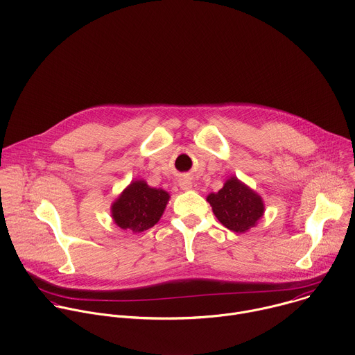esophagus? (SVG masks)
<instances>
[{
	"label": "esophagus",
	"mask_w": 355,
	"mask_h": 355,
	"mask_svg": "<svg viewBox=\"0 0 355 355\" xmlns=\"http://www.w3.org/2000/svg\"><path fill=\"white\" fill-rule=\"evenodd\" d=\"M180 187H181L182 189H189V188H192V182L189 181V178L184 177V178L180 180Z\"/></svg>",
	"instance_id": "esophagus-1"
}]
</instances>
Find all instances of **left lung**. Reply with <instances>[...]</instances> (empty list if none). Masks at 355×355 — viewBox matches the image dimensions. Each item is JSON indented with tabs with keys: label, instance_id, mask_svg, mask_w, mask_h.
Masks as SVG:
<instances>
[{
	"label": "left lung",
	"instance_id": "obj_1",
	"mask_svg": "<svg viewBox=\"0 0 355 355\" xmlns=\"http://www.w3.org/2000/svg\"><path fill=\"white\" fill-rule=\"evenodd\" d=\"M214 216L228 230L245 232L263 216V202L258 193L232 177L217 193L207 196Z\"/></svg>",
	"mask_w": 355,
	"mask_h": 355
}]
</instances>
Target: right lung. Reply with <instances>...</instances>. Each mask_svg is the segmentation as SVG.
<instances>
[{"label":"right lung","mask_w":355,"mask_h":355,"mask_svg":"<svg viewBox=\"0 0 355 355\" xmlns=\"http://www.w3.org/2000/svg\"><path fill=\"white\" fill-rule=\"evenodd\" d=\"M168 198L166 191L150 188L145 181H135L114 202L112 218L124 230L145 231L160 220Z\"/></svg>","instance_id":"add662e5"}]
</instances>
